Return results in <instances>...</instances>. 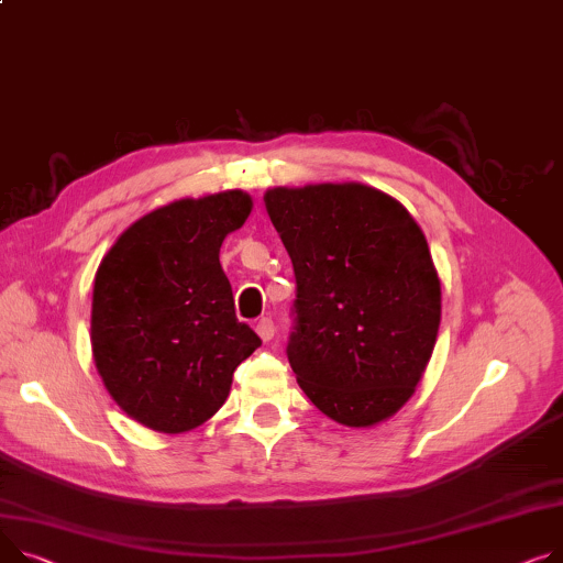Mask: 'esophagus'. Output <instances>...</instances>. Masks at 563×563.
<instances>
[{"label": "esophagus", "instance_id": "34e87169", "mask_svg": "<svg viewBox=\"0 0 563 563\" xmlns=\"http://www.w3.org/2000/svg\"><path fill=\"white\" fill-rule=\"evenodd\" d=\"M255 330H257L262 342H269L272 336H274V332H276V325H274L272 317H262V319L255 323Z\"/></svg>", "mask_w": 563, "mask_h": 563}]
</instances>
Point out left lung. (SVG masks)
<instances>
[{
	"mask_svg": "<svg viewBox=\"0 0 563 563\" xmlns=\"http://www.w3.org/2000/svg\"><path fill=\"white\" fill-rule=\"evenodd\" d=\"M267 212L296 298L287 360L336 423L376 426L415 394L441 321V285L419 223L360 183L274 187Z\"/></svg>",
	"mask_w": 563,
	"mask_h": 563,
	"instance_id": "1",
	"label": "left lung"
}]
</instances>
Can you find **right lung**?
Returning <instances> with one entry per match:
<instances>
[{"label":"right lung","instance_id":"1","mask_svg":"<svg viewBox=\"0 0 563 563\" xmlns=\"http://www.w3.org/2000/svg\"><path fill=\"white\" fill-rule=\"evenodd\" d=\"M251 212L229 190L144 214L101 260L92 294V355L129 417L178 434L229 398L233 371L262 344L235 317L219 265L223 238Z\"/></svg>","mask_w":563,"mask_h":563}]
</instances>
